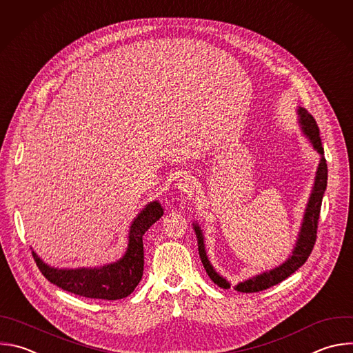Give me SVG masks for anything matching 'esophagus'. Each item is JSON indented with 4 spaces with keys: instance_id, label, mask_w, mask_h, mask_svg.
<instances>
[{
    "instance_id": "esophagus-1",
    "label": "esophagus",
    "mask_w": 353,
    "mask_h": 353,
    "mask_svg": "<svg viewBox=\"0 0 353 353\" xmlns=\"http://www.w3.org/2000/svg\"><path fill=\"white\" fill-rule=\"evenodd\" d=\"M177 190H179L181 194H184V195H187V196H191V195L195 192V190H196V183H195L194 177H191V176H183V177L179 180V183H177Z\"/></svg>"
}]
</instances>
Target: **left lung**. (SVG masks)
I'll return each instance as SVG.
<instances>
[{"label": "left lung", "instance_id": "obj_1", "mask_svg": "<svg viewBox=\"0 0 353 353\" xmlns=\"http://www.w3.org/2000/svg\"><path fill=\"white\" fill-rule=\"evenodd\" d=\"M298 114H299V125L302 128L303 134L309 139L310 144L313 145V148L320 154V163L316 172V177H314V183H313V190L312 194L309 196L306 209H305V214H303V220H302V225L298 234V240L295 243L292 255H290V258L280 266L265 272L262 274H258L252 279H248L243 283H239L234 290L240 291V292H259L263 290H268L279 283H281L283 280H285L287 277H290L292 273H295L309 258L314 243H316V234H317V223H319V216H320V208H321V201H323V195L327 187V162L324 158V150L321 145V140H320V133H319V128L316 121L313 119V116L303 108H298ZM195 234H196V240H198V252H199V258L202 261V265L208 273V276L210 277V280L217 284L220 288H230V283L223 279L210 265L206 251H205V243H203V234L202 230L199 227L198 223H192Z\"/></svg>", "mask_w": 353, "mask_h": 353}]
</instances>
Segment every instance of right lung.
<instances>
[{"mask_svg": "<svg viewBox=\"0 0 353 353\" xmlns=\"http://www.w3.org/2000/svg\"><path fill=\"white\" fill-rule=\"evenodd\" d=\"M163 208L158 201L150 202L132 221L129 244L125 255L113 263L101 268L58 269L44 263L33 251V258L41 274L57 287L74 295L116 301L129 296L139 285L144 272L145 231L162 217Z\"/></svg>", "mask_w": 353, "mask_h": 353, "instance_id": "right-lung-1", "label": "right lung"}]
</instances>
